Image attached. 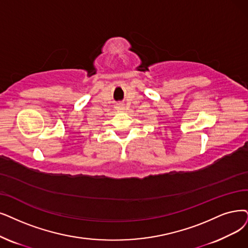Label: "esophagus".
Wrapping results in <instances>:
<instances>
[{
    "label": "esophagus",
    "instance_id": "1",
    "mask_svg": "<svg viewBox=\"0 0 248 248\" xmlns=\"http://www.w3.org/2000/svg\"><path fill=\"white\" fill-rule=\"evenodd\" d=\"M117 108H119V110H123V106L122 105H119Z\"/></svg>",
    "mask_w": 248,
    "mask_h": 248
}]
</instances>
